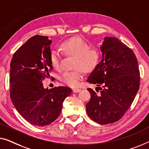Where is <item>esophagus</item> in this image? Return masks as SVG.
I'll use <instances>...</instances> for the list:
<instances>
[{"mask_svg": "<svg viewBox=\"0 0 149 149\" xmlns=\"http://www.w3.org/2000/svg\"><path fill=\"white\" fill-rule=\"evenodd\" d=\"M81 91V89L80 88H74L73 89V93H79V92Z\"/></svg>", "mask_w": 149, "mask_h": 149, "instance_id": "esophagus-1", "label": "esophagus"}]
</instances>
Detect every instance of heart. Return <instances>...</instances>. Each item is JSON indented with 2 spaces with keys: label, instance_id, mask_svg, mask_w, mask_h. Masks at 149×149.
<instances>
[{
  "label": "heart",
  "instance_id": "b5f03b06",
  "mask_svg": "<svg viewBox=\"0 0 149 149\" xmlns=\"http://www.w3.org/2000/svg\"><path fill=\"white\" fill-rule=\"evenodd\" d=\"M62 51L66 54L75 56L74 68L76 70L66 71L62 74L61 79L69 86L76 87L83 78L84 71L91 72L99 63L100 54L96 49H90L89 44L80 37H74L64 41L61 45ZM61 54L56 50L50 53V61L54 68L61 67Z\"/></svg>",
  "mask_w": 149,
  "mask_h": 149
}]
</instances>
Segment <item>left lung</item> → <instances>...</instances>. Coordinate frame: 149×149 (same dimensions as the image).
<instances>
[{"mask_svg": "<svg viewBox=\"0 0 149 149\" xmlns=\"http://www.w3.org/2000/svg\"><path fill=\"white\" fill-rule=\"evenodd\" d=\"M100 51L102 59L86 80L100 93L88 88L91 98L86 107L90 118L104 125L124 116L139 90L140 77L134 53L118 38H104Z\"/></svg>", "mask_w": 149, "mask_h": 149, "instance_id": "8db88e82", "label": "left lung"}]
</instances>
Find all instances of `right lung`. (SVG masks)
<instances>
[{
	"label": "right lung",
	"instance_id": "obj_1",
	"mask_svg": "<svg viewBox=\"0 0 149 149\" xmlns=\"http://www.w3.org/2000/svg\"><path fill=\"white\" fill-rule=\"evenodd\" d=\"M52 42L36 35L17 50L10 64V96L17 111L27 121L45 126L61 112L63 102L72 93L66 86L45 89L42 81L53 70L50 61Z\"/></svg>",
	"mask_w": 149,
	"mask_h": 149
}]
</instances>
